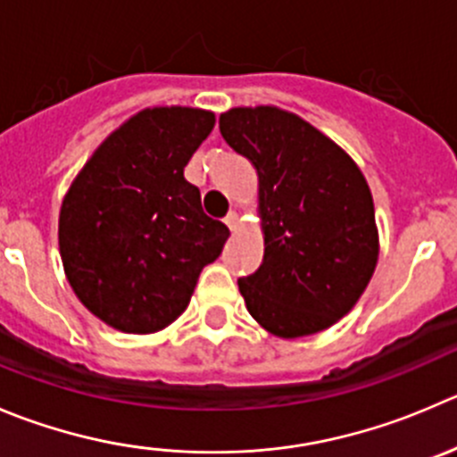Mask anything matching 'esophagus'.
Here are the masks:
<instances>
[{"label": "esophagus", "instance_id": "1", "mask_svg": "<svg viewBox=\"0 0 457 457\" xmlns=\"http://www.w3.org/2000/svg\"><path fill=\"white\" fill-rule=\"evenodd\" d=\"M225 225H228L229 229H237L238 228V214H237V212L232 210L228 216H225Z\"/></svg>", "mask_w": 457, "mask_h": 457}]
</instances>
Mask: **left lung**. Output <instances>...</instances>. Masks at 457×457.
Instances as JSON below:
<instances>
[{
	"instance_id": "left-lung-1",
	"label": "left lung",
	"mask_w": 457,
	"mask_h": 457,
	"mask_svg": "<svg viewBox=\"0 0 457 457\" xmlns=\"http://www.w3.org/2000/svg\"><path fill=\"white\" fill-rule=\"evenodd\" d=\"M225 143L259 174L263 263L238 278L252 317L277 337L332 326L369 286L378 263L370 189L330 138L274 106L219 118Z\"/></svg>"
}]
</instances>
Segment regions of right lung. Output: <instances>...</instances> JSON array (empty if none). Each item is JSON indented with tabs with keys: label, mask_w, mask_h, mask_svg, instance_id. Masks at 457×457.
Returning a JSON list of instances; mask_svg holds the SVG:
<instances>
[{
	"label": "right lung",
	"mask_w": 457,
	"mask_h": 457,
	"mask_svg": "<svg viewBox=\"0 0 457 457\" xmlns=\"http://www.w3.org/2000/svg\"><path fill=\"white\" fill-rule=\"evenodd\" d=\"M214 113L145 109L97 147L60 212V254L78 299L122 332L162 330L187 308L229 229L201 207L185 165Z\"/></svg>",
	"instance_id": "obj_1"
}]
</instances>
